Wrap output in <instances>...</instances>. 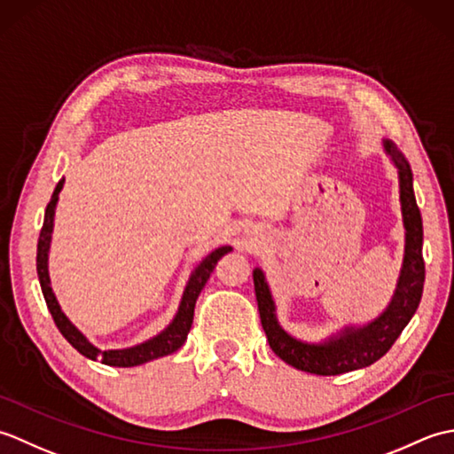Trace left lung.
<instances>
[{
    "label": "left lung",
    "mask_w": 454,
    "mask_h": 454,
    "mask_svg": "<svg viewBox=\"0 0 454 454\" xmlns=\"http://www.w3.org/2000/svg\"><path fill=\"white\" fill-rule=\"evenodd\" d=\"M382 150L398 171L403 222V259L390 302L374 320L366 324H347L320 341L301 340V337L286 332L278 322L277 304L263 269H254L259 316H262L269 347L278 359H283L298 371L330 376L364 369L388 353L419 306L423 281H426V263H423L421 254L423 224L416 192H413V173L410 161L392 140L382 138Z\"/></svg>",
    "instance_id": "obj_1"
}]
</instances>
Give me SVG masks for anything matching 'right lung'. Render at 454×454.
I'll return each instance as SVG.
<instances>
[{"instance_id": "obj_1", "label": "right lung", "mask_w": 454, "mask_h": 454, "mask_svg": "<svg viewBox=\"0 0 454 454\" xmlns=\"http://www.w3.org/2000/svg\"><path fill=\"white\" fill-rule=\"evenodd\" d=\"M62 187H64V177L58 181V185L52 192V199L48 202L43 230H41V236H38V246H36L38 281H41L46 306L54 317V324L58 330H60V333L66 337L67 343H70L74 349H78L83 356H88L91 361H101L103 364H109V366H138L148 361L160 359V356L176 353L187 340V333L192 324V314H195V302L202 291V286L207 285L212 269H215V265L218 263V259L232 252V246H220L200 259L199 265L191 271L185 288H183L176 316L171 317V322L163 327L160 333L132 347H122V349H99V347L93 345L88 337H85L78 327L70 322V317L64 314L51 286V275H48V254H51L54 215H56L58 199H60L58 195H60Z\"/></svg>"}]
</instances>
